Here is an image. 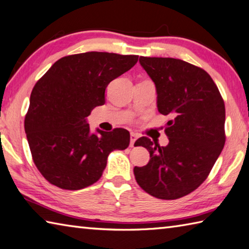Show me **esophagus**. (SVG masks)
Wrapping results in <instances>:
<instances>
[{
	"mask_svg": "<svg viewBox=\"0 0 249 249\" xmlns=\"http://www.w3.org/2000/svg\"><path fill=\"white\" fill-rule=\"evenodd\" d=\"M137 138H138L137 134L130 133V147H134V143H135V142H136V140H137Z\"/></svg>",
	"mask_w": 249,
	"mask_h": 249,
	"instance_id": "34e87169",
	"label": "esophagus"
}]
</instances>
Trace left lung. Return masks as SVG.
I'll use <instances>...</instances> for the list:
<instances>
[{"instance_id":"left-lung-1","label":"left lung","mask_w":249,"mask_h":249,"mask_svg":"<svg viewBox=\"0 0 249 249\" xmlns=\"http://www.w3.org/2000/svg\"><path fill=\"white\" fill-rule=\"evenodd\" d=\"M158 93V110L171 120L164 129L169 144L137 139L150 153L134 174L144 192L159 199H178L205 182L225 143V107L210 75L172 57H139Z\"/></svg>"}]
</instances>
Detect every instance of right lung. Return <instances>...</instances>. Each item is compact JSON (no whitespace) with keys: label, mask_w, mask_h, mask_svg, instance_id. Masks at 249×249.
Instances as JSON below:
<instances>
[{"label":"right lung","mask_w":249,"mask_h":249,"mask_svg":"<svg viewBox=\"0 0 249 249\" xmlns=\"http://www.w3.org/2000/svg\"><path fill=\"white\" fill-rule=\"evenodd\" d=\"M138 55L86 52L57 60L36 83L25 116L33 160L49 183L67 191L88 187L101 178L113 150H125L124 128L90 133L86 122L106 103L113 79L136 64Z\"/></svg>","instance_id":"right-lung-1"}]
</instances>
